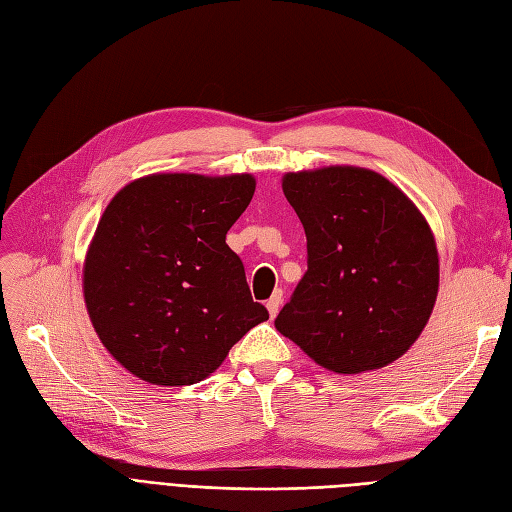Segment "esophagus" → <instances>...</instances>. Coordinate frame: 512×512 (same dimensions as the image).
Wrapping results in <instances>:
<instances>
[{
    "mask_svg": "<svg viewBox=\"0 0 512 512\" xmlns=\"http://www.w3.org/2000/svg\"><path fill=\"white\" fill-rule=\"evenodd\" d=\"M282 301H284V294H282V290H275V292L271 294V299L267 301V309H269L271 318H275V316H277V312H280Z\"/></svg>",
    "mask_w": 512,
    "mask_h": 512,
    "instance_id": "1",
    "label": "esophagus"
}]
</instances>
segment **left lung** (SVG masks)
Listing matches in <instances>:
<instances>
[{"label":"left lung","instance_id":"1","mask_svg":"<svg viewBox=\"0 0 512 512\" xmlns=\"http://www.w3.org/2000/svg\"><path fill=\"white\" fill-rule=\"evenodd\" d=\"M282 190L307 237V271L275 329L335 374L397 361L433 312V232L389 179L359 166L286 173Z\"/></svg>","mask_w":512,"mask_h":512}]
</instances>
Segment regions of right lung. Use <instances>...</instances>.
<instances>
[{"instance_id": "right-lung-1", "label": "right lung", "mask_w": 512, "mask_h": 512, "mask_svg": "<svg viewBox=\"0 0 512 512\" xmlns=\"http://www.w3.org/2000/svg\"><path fill=\"white\" fill-rule=\"evenodd\" d=\"M254 190L245 173H156L128 183L104 209L85 256V305L104 348L136 378L205 380L269 318L226 245Z\"/></svg>"}]
</instances>
